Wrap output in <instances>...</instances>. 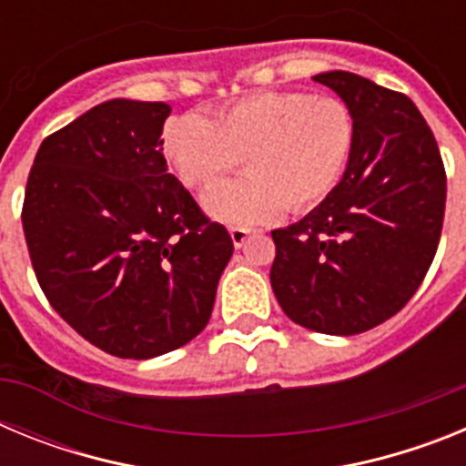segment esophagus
<instances>
[{"instance_id":"obj_1","label":"esophagus","mask_w":466,"mask_h":466,"mask_svg":"<svg viewBox=\"0 0 466 466\" xmlns=\"http://www.w3.org/2000/svg\"><path fill=\"white\" fill-rule=\"evenodd\" d=\"M249 233H252L249 228H240V226H233V228H230V240H233V245H236V247H242L247 242V238H249Z\"/></svg>"}]
</instances>
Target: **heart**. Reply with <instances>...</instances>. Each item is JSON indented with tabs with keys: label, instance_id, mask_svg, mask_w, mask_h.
I'll use <instances>...</instances> for the list:
<instances>
[{
	"label": "heart",
	"instance_id": "heart-1",
	"mask_svg": "<svg viewBox=\"0 0 466 466\" xmlns=\"http://www.w3.org/2000/svg\"><path fill=\"white\" fill-rule=\"evenodd\" d=\"M355 142L352 109L340 97L306 90L245 95L214 121L188 111L163 130L167 163L191 188L212 187L242 156L247 175L203 198L209 217L240 228L324 203L343 179Z\"/></svg>",
	"mask_w": 466,
	"mask_h": 466
}]
</instances>
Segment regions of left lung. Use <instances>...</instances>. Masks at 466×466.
<instances>
[{
	"mask_svg": "<svg viewBox=\"0 0 466 466\" xmlns=\"http://www.w3.org/2000/svg\"><path fill=\"white\" fill-rule=\"evenodd\" d=\"M312 79L355 114V151L324 203L270 233V284L291 322L355 336L397 315L425 279L441 238L446 170L410 97L350 72Z\"/></svg>",
	"mask_w": 466,
	"mask_h": 466,
	"instance_id": "left-lung-1",
	"label": "left lung"
}]
</instances>
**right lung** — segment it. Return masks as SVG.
<instances>
[{
	"label": "right lung",
	"instance_id": "right-lung-1",
	"mask_svg": "<svg viewBox=\"0 0 466 466\" xmlns=\"http://www.w3.org/2000/svg\"><path fill=\"white\" fill-rule=\"evenodd\" d=\"M166 102L109 100L48 135L23 203L32 268L53 310L95 348L151 360L212 315L233 254L167 172Z\"/></svg>",
	"mask_w": 466,
	"mask_h": 466
}]
</instances>
